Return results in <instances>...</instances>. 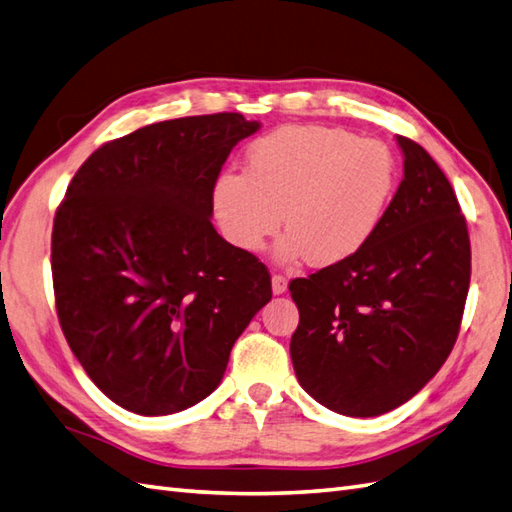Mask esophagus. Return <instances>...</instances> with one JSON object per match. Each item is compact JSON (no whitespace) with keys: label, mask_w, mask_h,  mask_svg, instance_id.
I'll list each match as a JSON object with an SVG mask.
<instances>
[{"label":"esophagus","mask_w":512,"mask_h":512,"mask_svg":"<svg viewBox=\"0 0 512 512\" xmlns=\"http://www.w3.org/2000/svg\"><path fill=\"white\" fill-rule=\"evenodd\" d=\"M285 288H288V279H285L283 275H272V292L283 294Z\"/></svg>","instance_id":"34e87169"}]
</instances>
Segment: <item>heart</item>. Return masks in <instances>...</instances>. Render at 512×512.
I'll return each instance as SVG.
<instances>
[{
	"instance_id": "heart-1",
	"label": "heart",
	"mask_w": 512,
	"mask_h": 512,
	"mask_svg": "<svg viewBox=\"0 0 512 512\" xmlns=\"http://www.w3.org/2000/svg\"><path fill=\"white\" fill-rule=\"evenodd\" d=\"M395 181V159L382 141L329 126H285L253 148L246 176L220 178L213 205L222 233L242 251H259L283 220L290 233L277 246L279 259L307 255L331 266L371 240Z\"/></svg>"
}]
</instances>
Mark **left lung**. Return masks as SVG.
Returning <instances> with one entry per match:
<instances>
[{
	"label": "left lung",
	"instance_id": "1",
	"mask_svg": "<svg viewBox=\"0 0 512 512\" xmlns=\"http://www.w3.org/2000/svg\"><path fill=\"white\" fill-rule=\"evenodd\" d=\"M397 144L403 181L371 240L290 281L294 373L347 417H379L430 382L454 349L469 292L471 244L454 187L417 141Z\"/></svg>",
	"mask_w": 512,
	"mask_h": 512
}]
</instances>
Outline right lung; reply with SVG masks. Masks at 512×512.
Masks as SVG:
<instances>
[{"label":"right lung","mask_w":512,"mask_h":512,"mask_svg":"<svg viewBox=\"0 0 512 512\" xmlns=\"http://www.w3.org/2000/svg\"><path fill=\"white\" fill-rule=\"evenodd\" d=\"M257 130L242 113L150 124L71 178L52 229L56 314L117 406L159 417L209 397L272 299L268 268L211 224L222 165Z\"/></svg>","instance_id":"right-lung-1"}]
</instances>
